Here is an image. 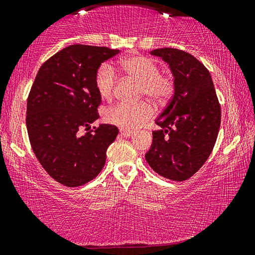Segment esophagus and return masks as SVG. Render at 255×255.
<instances>
[{
  "label": "esophagus",
  "instance_id": "esophagus-1",
  "mask_svg": "<svg viewBox=\"0 0 255 255\" xmlns=\"http://www.w3.org/2000/svg\"><path fill=\"white\" fill-rule=\"evenodd\" d=\"M120 135L124 137H130L132 135L131 130H126V129H120Z\"/></svg>",
  "mask_w": 255,
  "mask_h": 255
}]
</instances>
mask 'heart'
Here are the masks:
<instances>
[{
    "mask_svg": "<svg viewBox=\"0 0 255 255\" xmlns=\"http://www.w3.org/2000/svg\"><path fill=\"white\" fill-rule=\"evenodd\" d=\"M121 68L131 78L140 82L139 95L147 96L156 103H164L173 93L171 76L161 74L159 66L144 55H130L121 60ZM96 91L103 100H111L115 94L117 75L109 62H103L95 72ZM154 115V108L149 102L137 104L119 103L106 111V120L120 128L132 130L142 126Z\"/></svg>",
    "mask_w": 255,
    "mask_h": 255,
    "instance_id": "heart-1",
    "label": "heart"
}]
</instances>
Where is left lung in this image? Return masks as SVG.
Wrapping results in <instances>:
<instances>
[{
	"label": "left lung",
	"instance_id": "1",
	"mask_svg": "<svg viewBox=\"0 0 255 255\" xmlns=\"http://www.w3.org/2000/svg\"><path fill=\"white\" fill-rule=\"evenodd\" d=\"M170 67L175 93L155 124L145 154L153 170L183 181L199 171L211 154L220 128L221 110L211 75L195 56L177 48L153 50Z\"/></svg>",
	"mask_w": 255,
	"mask_h": 255
}]
</instances>
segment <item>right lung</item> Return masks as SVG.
<instances>
[{"instance_id": "right-lung-1", "label": "right lung", "mask_w": 255, "mask_h": 255, "mask_svg": "<svg viewBox=\"0 0 255 255\" xmlns=\"http://www.w3.org/2000/svg\"><path fill=\"white\" fill-rule=\"evenodd\" d=\"M119 53L74 44L42 64L27 99L26 125L36 157L52 178L68 187L88 183L104 167L118 128L90 124L100 118L94 77L101 63ZM85 128L84 135L79 130Z\"/></svg>"}]
</instances>
